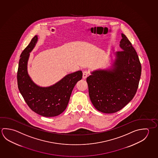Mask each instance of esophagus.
I'll use <instances>...</instances> for the list:
<instances>
[{
  "label": "esophagus",
  "mask_w": 158,
  "mask_h": 158,
  "mask_svg": "<svg viewBox=\"0 0 158 158\" xmlns=\"http://www.w3.org/2000/svg\"><path fill=\"white\" fill-rule=\"evenodd\" d=\"M88 72H87V71H84V72L83 73V78L84 79H85L86 78V77H88Z\"/></svg>",
  "instance_id": "34e87169"
}]
</instances>
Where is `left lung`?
<instances>
[{
	"label": "left lung",
	"instance_id": "obj_1",
	"mask_svg": "<svg viewBox=\"0 0 158 158\" xmlns=\"http://www.w3.org/2000/svg\"><path fill=\"white\" fill-rule=\"evenodd\" d=\"M122 37V51L109 55L110 66L91 71L86 78L91 102L103 113L121 110L133 99L138 88L141 64L127 37L123 33Z\"/></svg>",
	"mask_w": 158,
	"mask_h": 158
}]
</instances>
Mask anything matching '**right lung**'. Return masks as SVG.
<instances>
[{"instance_id":"right-lung-1","label":"right lung","mask_w":158,"mask_h":158,"mask_svg":"<svg viewBox=\"0 0 158 158\" xmlns=\"http://www.w3.org/2000/svg\"><path fill=\"white\" fill-rule=\"evenodd\" d=\"M38 36L35 35L23 51L17 73L18 86L20 94L29 107L45 117H54L67 108L73 89L82 78V72L68 74L61 80L49 86H40L34 83L28 72L30 53L35 47Z\"/></svg>"}]
</instances>
